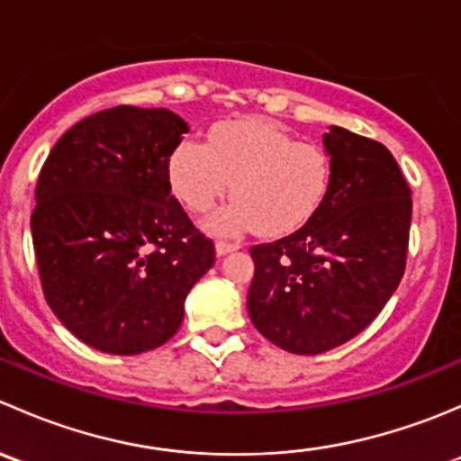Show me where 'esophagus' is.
I'll use <instances>...</instances> for the list:
<instances>
[{
  "label": "esophagus",
  "instance_id": "esophagus-1",
  "mask_svg": "<svg viewBox=\"0 0 461 461\" xmlns=\"http://www.w3.org/2000/svg\"><path fill=\"white\" fill-rule=\"evenodd\" d=\"M236 249H240L239 243H227V240H218V243H216V254H218V257H225V254L236 252Z\"/></svg>",
  "mask_w": 461,
  "mask_h": 461
}]
</instances>
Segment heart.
<instances>
[{
	"instance_id": "heart-1",
	"label": "heart",
	"mask_w": 461,
	"mask_h": 461,
	"mask_svg": "<svg viewBox=\"0 0 461 461\" xmlns=\"http://www.w3.org/2000/svg\"><path fill=\"white\" fill-rule=\"evenodd\" d=\"M167 176L189 212H204L230 189L236 194L204 221L213 234L260 230L285 236L323 204L332 185V158L321 144L296 142L274 120L245 118L213 127L207 144L180 140Z\"/></svg>"
}]
</instances>
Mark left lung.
<instances>
[{
  "instance_id": "1",
  "label": "left lung",
  "mask_w": 461,
  "mask_h": 461,
  "mask_svg": "<svg viewBox=\"0 0 461 461\" xmlns=\"http://www.w3.org/2000/svg\"><path fill=\"white\" fill-rule=\"evenodd\" d=\"M332 185L301 230L254 245L248 312L274 346L321 355L368 328L403 276L411 187L381 142L343 127L323 133Z\"/></svg>"
}]
</instances>
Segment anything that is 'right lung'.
I'll return each mask as SVG.
<instances>
[{
  "label": "right lung",
  "mask_w": 461,
  "mask_h": 461,
  "mask_svg": "<svg viewBox=\"0 0 461 461\" xmlns=\"http://www.w3.org/2000/svg\"><path fill=\"white\" fill-rule=\"evenodd\" d=\"M189 127L169 109L115 106L50 149L31 218L55 317L109 355H140L178 332L185 299L216 260L171 196L167 162Z\"/></svg>",
  "instance_id": "right-lung-1"
}]
</instances>
